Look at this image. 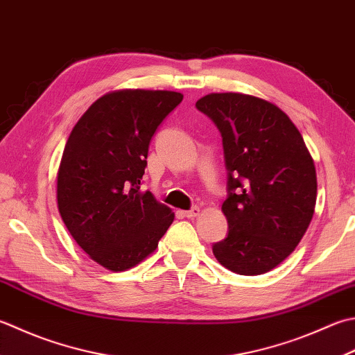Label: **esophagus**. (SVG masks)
<instances>
[{"mask_svg":"<svg viewBox=\"0 0 355 355\" xmlns=\"http://www.w3.org/2000/svg\"><path fill=\"white\" fill-rule=\"evenodd\" d=\"M198 215H200V207H192L191 211L184 212V217H187V218H196V217H198Z\"/></svg>","mask_w":355,"mask_h":355,"instance_id":"1","label":"esophagus"}]
</instances>
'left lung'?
<instances>
[{
	"label": "left lung",
	"instance_id": "1",
	"mask_svg": "<svg viewBox=\"0 0 355 355\" xmlns=\"http://www.w3.org/2000/svg\"><path fill=\"white\" fill-rule=\"evenodd\" d=\"M223 138L229 225L212 252L240 275H260L294 252L312 220L317 173L303 137L275 104L246 94H209L196 103Z\"/></svg>",
	"mask_w": 355,
	"mask_h": 355
}]
</instances>
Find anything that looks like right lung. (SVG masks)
I'll list each match as a JSON object with an SVG mask.
<instances>
[{"instance_id":"obj_1","label":"right lung","mask_w":355,"mask_h":355,"mask_svg":"<svg viewBox=\"0 0 355 355\" xmlns=\"http://www.w3.org/2000/svg\"><path fill=\"white\" fill-rule=\"evenodd\" d=\"M182 100L172 90H114L90 104L67 138L60 215L83 251L114 272L154 252L175 217L140 184L150 138Z\"/></svg>"}]
</instances>
